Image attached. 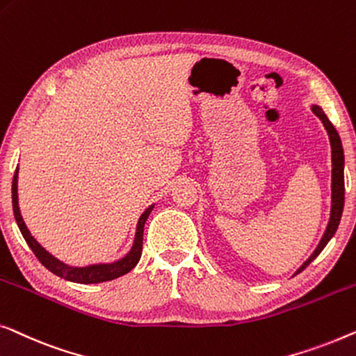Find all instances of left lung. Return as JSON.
<instances>
[{
  "instance_id": "8db88e82",
  "label": "left lung",
  "mask_w": 356,
  "mask_h": 356,
  "mask_svg": "<svg viewBox=\"0 0 356 356\" xmlns=\"http://www.w3.org/2000/svg\"><path fill=\"white\" fill-rule=\"evenodd\" d=\"M312 111L316 114L319 118V121L323 122L324 129L329 135V142H330V159H332V179H330V214H329V221L326 230H324L321 240H319L318 247L314 248V252L309 254V258L305 261L302 266H300L297 271L293 273L298 274L302 273L305 268L308 266L309 263L313 261L314 258L318 257L319 253L323 252L324 247L329 243V240L334 237L335 230L339 227L340 218H342V211H343V200H345V184H343V168H345V156H343V148H342V142H340V137L337 134V130L330 124L326 114L318 104H312Z\"/></svg>"
}]
</instances>
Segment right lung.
<instances>
[{
  "instance_id": "1",
  "label": "right lung",
  "mask_w": 356,
  "mask_h": 356,
  "mask_svg": "<svg viewBox=\"0 0 356 356\" xmlns=\"http://www.w3.org/2000/svg\"><path fill=\"white\" fill-rule=\"evenodd\" d=\"M17 179H19V166L16 168V172H14L13 179V211L14 218H16V222L19 229H21L22 237L26 238L27 245L30 250L35 253V257L38 258V261L43 264L48 271H51L56 276L71 280V282L76 284H99L106 282V280H113L116 277H121L124 274L137 266L140 261V257H142V247H143V227L145 222L149 216V213L153 211L154 203L149 204V207L145 209V211L140 214L137 226H135V235L132 247H130L129 252L121 257L116 261L111 263H93L87 264V266H71V264L61 261L56 257H53L51 253L48 252L47 248H43L42 245L37 242V238L30 234L27 229L26 222H24V218L21 214V208H19V195H17Z\"/></svg>"
}]
</instances>
